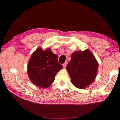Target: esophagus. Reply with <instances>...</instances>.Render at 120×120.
I'll use <instances>...</instances> for the list:
<instances>
[{"mask_svg": "<svg viewBox=\"0 0 120 120\" xmlns=\"http://www.w3.org/2000/svg\"><path fill=\"white\" fill-rule=\"evenodd\" d=\"M67 65V62L66 61V62H65L64 64H63V67H64V68H66Z\"/></svg>", "mask_w": 120, "mask_h": 120, "instance_id": "1", "label": "esophagus"}]
</instances>
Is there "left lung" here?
<instances>
[{
  "instance_id": "obj_1",
  "label": "left lung",
  "mask_w": 120,
  "mask_h": 120,
  "mask_svg": "<svg viewBox=\"0 0 120 120\" xmlns=\"http://www.w3.org/2000/svg\"><path fill=\"white\" fill-rule=\"evenodd\" d=\"M98 68V62L88 49L73 52L71 59L67 67L72 84L82 89L94 82Z\"/></svg>"
}]
</instances>
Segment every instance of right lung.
I'll return each mask as SVG.
<instances>
[{
	"label": "right lung",
	"mask_w": 120,
	"mask_h": 120,
	"mask_svg": "<svg viewBox=\"0 0 120 120\" xmlns=\"http://www.w3.org/2000/svg\"><path fill=\"white\" fill-rule=\"evenodd\" d=\"M62 68L58 61V56L51 49L43 50L39 48L32 53L28 61L27 74L34 85L41 88H48L53 82L56 74Z\"/></svg>",
	"instance_id": "1"
}]
</instances>
